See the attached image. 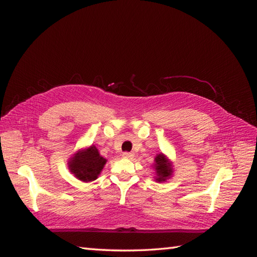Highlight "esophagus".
<instances>
[{"instance_id": "esophagus-1", "label": "esophagus", "mask_w": 257, "mask_h": 257, "mask_svg": "<svg viewBox=\"0 0 257 257\" xmlns=\"http://www.w3.org/2000/svg\"><path fill=\"white\" fill-rule=\"evenodd\" d=\"M122 157H123L124 159L132 160V159L134 158V153H131V152H124V153L122 154Z\"/></svg>"}]
</instances>
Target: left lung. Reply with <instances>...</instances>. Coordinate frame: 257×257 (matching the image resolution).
Instances as JSON below:
<instances>
[{
  "label": "left lung",
  "mask_w": 257,
  "mask_h": 257,
  "mask_svg": "<svg viewBox=\"0 0 257 257\" xmlns=\"http://www.w3.org/2000/svg\"><path fill=\"white\" fill-rule=\"evenodd\" d=\"M152 168L155 170V176L153 177L157 182H165L174 175V165L164 153H159L154 158Z\"/></svg>",
  "instance_id": "1"
}]
</instances>
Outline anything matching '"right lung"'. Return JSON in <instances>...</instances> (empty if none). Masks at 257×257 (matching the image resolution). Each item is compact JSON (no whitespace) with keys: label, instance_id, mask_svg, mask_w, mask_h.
Returning <instances> with one entry per match:
<instances>
[{"label":"right lung","instance_id":"1","mask_svg":"<svg viewBox=\"0 0 257 257\" xmlns=\"http://www.w3.org/2000/svg\"><path fill=\"white\" fill-rule=\"evenodd\" d=\"M107 160L99 154L94 145L77 150L68 159L67 167L81 182L94 181L102 173Z\"/></svg>","mask_w":257,"mask_h":257}]
</instances>
